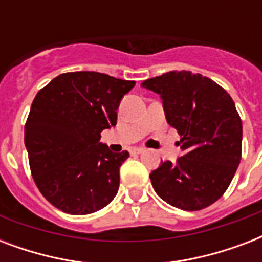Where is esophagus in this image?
<instances>
[{
	"label": "esophagus",
	"mask_w": 262,
	"mask_h": 262,
	"mask_svg": "<svg viewBox=\"0 0 262 262\" xmlns=\"http://www.w3.org/2000/svg\"><path fill=\"white\" fill-rule=\"evenodd\" d=\"M144 151H145L144 148L136 147V148H133V149H132V154H135V155H140V154H143Z\"/></svg>",
	"instance_id": "1"
}]
</instances>
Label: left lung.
Wrapping results in <instances>:
<instances>
[{
	"instance_id": "left-lung-1",
	"label": "left lung",
	"mask_w": 262,
	"mask_h": 262,
	"mask_svg": "<svg viewBox=\"0 0 262 262\" xmlns=\"http://www.w3.org/2000/svg\"><path fill=\"white\" fill-rule=\"evenodd\" d=\"M163 99L182 156L152 171L160 199L183 211L209 207L230 186L242 156V121L224 88L200 73L172 71L141 84Z\"/></svg>"
}]
</instances>
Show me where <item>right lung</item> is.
Wrapping results in <instances>:
<instances>
[{
  "label": "right lung",
  "mask_w": 262,
  "mask_h": 262,
  "mask_svg": "<svg viewBox=\"0 0 262 262\" xmlns=\"http://www.w3.org/2000/svg\"><path fill=\"white\" fill-rule=\"evenodd\" d=\"M136 81L98 72H71L35 96L24 143L35 185L59 211L88 215L111 203L129 152H111L100 132L117 125V108Z\"/></svg>",
  "instance_id": "add662e5"
}]
</instances>
